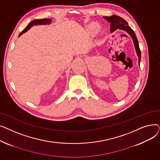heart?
Masks as SVG:
<instances>
[{
    "label": "heart",
    "instance_id": "obj_1",
    "mask_svg": "<svg viewBox=\"0 0 160 160\" xmlns=\"http://www.w3.org/2000/svg\"><path fill=\"white\" fill-rule=\"evenodd\" d=\"M89 31L91 33H97L100 30V27L98 26V25L97 24H95V23H93L91 24L90 25V27L89 28Z\"/></svg>",
    "mask_w": 160,
    "mask_h": 160
}]
</instances>
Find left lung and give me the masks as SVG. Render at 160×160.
Here are the masks:
<instances>
[{"instance_id": "obj_1", "label": "left lung", "mask_w": 160, "mask_h": 160, "mask_svg": "<svg viewBox=\"0 0 160 160\" xmlns=\"http://www.w3.org/2000/svg\"><path fill=\"white\" fill-rule=\"evenodd\" d=\"M104 18L105 19H106L107 21L110 22L111 32H113L115 30H116L117 29L119 28L120 30L126 31L127 33H129V35L132 38L134 46H135L136 53L139 58V65H140L141 54V50H140L139 47L138 41L137 37L135 34V33H134L133 30L128 26L127 22L118 15H112L110 17H104Z\"/></svg>"}]
</instances>
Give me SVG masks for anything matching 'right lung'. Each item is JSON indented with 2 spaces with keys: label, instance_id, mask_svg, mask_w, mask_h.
I'll use <instances>...</instances> for the list:
<instances>
[{
  "label": "right lung",
  "instance_id": "right-lung-1",
  "mask_svg": "<svg viewBox=\"0 0 160 160\" xmlns=\"http://www.w3.org/2000/svg\"><path fill=\"white\" fill-rule=\"evenodd\" d=\"M51 22V19H36L33 20L32 21H31L28 26L25 28L20 33L19 36H21L22 33H24V32H26L28 31V30H29L32 27H33V25H38V24H50Z\"/></svg>",
  "mask_w": 160,
  "mask_h": 160
}]
</instances>
